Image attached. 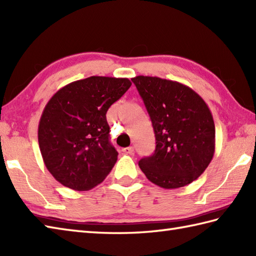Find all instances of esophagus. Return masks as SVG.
<instances>
[{"label":"esophagus","mask_w":256,"mask_h":256,"mask_svg":"<svg viewBox=\"0 0 256 256\" xmlns=\"http://www.w3.org/2000/svg\"><path fill=\"white\" fill-rule=\"evenodd\" d=\"M122 150H123V153H125V154H130V155L134 154V148H132V146H130V148H125Z\"/></svg>","instance_id":"1"}]
</instances>
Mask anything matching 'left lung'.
Here are the masks:
<instances>
[{
    "instance_id": "8db88e82",
    "label": "left lung",
    "mask_w": 256,
    "mask_h": 256,
    "mask_svg": "<svg viewBox=\"0 0 256 256\" xmlns=\"http://www.w3.org/2000/svg\"><path fill=\"white\" fill-rule=\"evenodd\" d=\"M153 124L154 154L138 162L150 182L165 189L196 180L214 154L216 128L206 103L177 81L138 76L132 78Z\"/></svg>"
}]
</instances>
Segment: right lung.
I'll return each mask as SVG.
<instances>
[{
	"instance_id": "right-lung-1",
	"label": "right lung",
	"mask_w": 256,
	"mask_h": 256,
	"mask_svg": "<svg viewBox=\"0 0 256 256\" xmlns=\"http://www.w3.org/2000/svg\"><path fill=\"white\" fill-rule=\"evenodd\" d=\"M128 78L92 76L59 89L38 125V144L57 182L84 192L104 180L118 160L106 112L131 86Z\"/></svg>"
}]
</instances>
